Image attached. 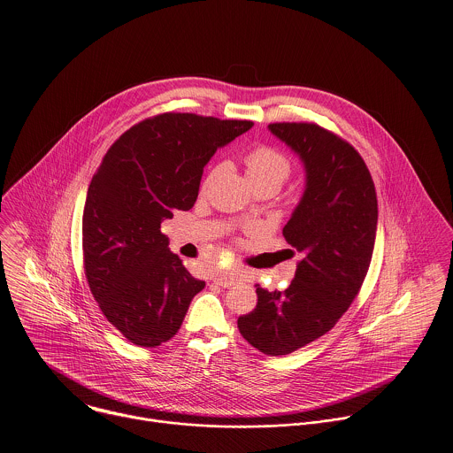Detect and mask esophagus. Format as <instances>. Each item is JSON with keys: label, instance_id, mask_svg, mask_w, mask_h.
<instances>
[{"label": "esophagus", "instance_id": "1", "mask_svg": "<svg viewBox=\"0 0 453 453\" xmlns=\"http://www.w3.org/2000/svg\"><path fill=\"white\" fill-rule=\"evenodd\" d=\"M215 285L219 287H224V288H229L233 285H236L240 281V274L238 273H222V274H217L213 278Z\"/></svg>", "mask_w": 453, "mask_h": 453}]
</instances>
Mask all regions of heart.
<instances>
[{
  "instance_id": "heart-1",
  "label": "heart",
  "mask_w": 453,
  "mask_h": 453,
  "mask_svg": "<svg viewBox=\"0 0 453 453\" xmlns=\"http://www.w3.org/2000/svg\"><path fill=\"white\" fill-rule=\"evenodd\" d=\"M219 170L220 168L217 166L208 173L203 182V191L215 179ZM245 172L251 188L271 184L280 189L292 173V161L288 159V156L271 146H258L245 156Z\"/></svg>"
}]
</instances>
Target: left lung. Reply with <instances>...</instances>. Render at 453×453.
I'll return each mask as SVG.
<instances>
[{
    "mask_svg": "<svg viewBox=\"0 0 453 453\" xmlns=\"http://www.w3.org/2000/svg\"><path fill=\"white\" fill-rule=\"evenodd\" d=\"M269 130L303 163L305 189L283 227L302 260L285 292L255 285L257 305L238 318V328L255 349L283 356L330 332L356 299L379 211L372 175L349 142L314 123H271Z\"/></svg>",
    "mask_w": 453,
    "mask_h": 453,
    "instance_id": "8db88e82",
    "label": "left lung"
}]
</instances>
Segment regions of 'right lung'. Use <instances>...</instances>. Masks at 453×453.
<instances>
[{
	"mask_svg": "<svg viewBox=\"0 0 453 453\" xmlns=\"http://www.w3.org/2000/svg\"><path fill=\"white\" fill-rule=\"evenodd\" d=\"M251 127L247 119L163 112L105 152L83 210V262L104 316L132 344L170 341L204 288L168 249L161 222L193 208L204 165Z\"/></svg>",
	"mask_w": 453,
	"mask_h": 453,
	"instance_id": "1",
	"label": "right lung"
}]
</instances>
